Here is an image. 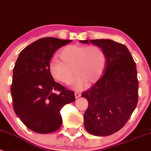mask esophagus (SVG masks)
<instances>
[{
	"instance_id": "obj_1",
	"label": "esophagus",
	"mask_w": 151,
	"mask_h": 151,
	"mask_svg": "<svg viewBox=\"0 0 151 151\" xmlns=\"http://www.w3.org/2000/svg\"><path fill=\"white\" fill-rule=\"evenodd\" d=\"M81 93L78 92V91H76V92H75L76 98H78V97H81Z\"/></svg>"
}]
</instances>
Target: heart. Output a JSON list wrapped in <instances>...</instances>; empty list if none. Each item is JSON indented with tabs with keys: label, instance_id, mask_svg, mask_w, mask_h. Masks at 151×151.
I'll return each mask as SVG.
<instances>
[{
	"label": "heart",
	"instance_id": "obj_1",
	"mask_svg": "<svg viewBox=\"0 0 151 151\" xmlns=\"http://www.w3.org/2000/svg\"><path fill=\"white\" fill-rule=\"evenodd\" d=\"M60 57L62 61L54 58L49 63L51 76L58 81L69 84L72 82L75 73L78 76L73 86L76 88H80L85 83L91 84L97 81L106 65L104 51L99 46L94 45H69L60 51Z\"/></svg>",
	"mask_w": 151,
	"mask_h": 151
}]
</instances>
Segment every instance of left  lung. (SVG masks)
Segmentation results:
<instances>
[{"label":"left lung","mask_w":151,"mask_h":151,"mask_svg":"<svg viewBox=\"0 0 151 151\" xmlns=\"http://www.w3.org/2000/svg\"><path fill=\"white\" fill-rule=\"evenodd\" d=\"M102 48L106 56L105 72L81 94L88 101L85 129L95 136H108L125 125L137 106L138 80L136 64L124 45L110 39L80 41Z\"/></svg>","instance_id":"left-lung-1"}]
</instances>
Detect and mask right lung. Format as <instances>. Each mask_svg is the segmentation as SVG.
<instances>
[{
	"label": "right lung",
	"mask_w": 151,
	"mask_h": 151,
	"mask_svg": "<svg viewBox=\"0 0 151 151\" xmlns=\"http://www.w3.org/2000/svg\"><path fill=\"white\" fill-rule=\"evenodd\" d=\"M71 41L41 38L24 48L15 63L11 87L14 110L35 132L52 133L59 129L63 123L60 110L76 99L73 91L55 82L49 70L53 54Z\"/></svg>",
	"instance_id": "1"
}]
</instances>
